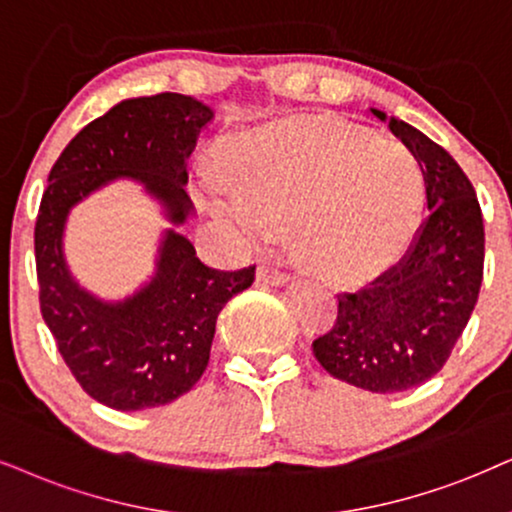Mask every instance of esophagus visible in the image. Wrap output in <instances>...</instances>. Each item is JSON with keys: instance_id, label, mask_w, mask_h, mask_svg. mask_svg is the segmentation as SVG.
Returning <instances> with one entry per match:
<instances>
[{"instance_id": "obj_1", "label": "esophagus", "mask_w": 512, "mask_h": 512, "mask_svg": "<svg viewBox=\"0 0 512 512\" xmlns=\"http://www.w3.org/2000/svg\"><path fill=\"white\" fill-rule=\"evenodd\" d=\"M257 281L269 283V286H283V283L288 281V276L283 274V271L271 267V264H260V267H257Z\"/></svg>"}]
</instances>
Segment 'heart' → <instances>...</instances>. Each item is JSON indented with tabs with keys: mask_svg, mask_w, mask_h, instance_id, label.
Masks as SVG:
<instances>
[{
	"mask_svg": "<svg viewBox=\"0 0 512 512\" xmlns=\"http://www.w3.org/2000/svg\"><path fill=\"white\" fill-rule=\"evenodd\" d=\"M234 181L205 179V203L243 243L290 229L304 267L366 278L411 241L423 179L404 146L328 118H297L231 148Z\"/></svg>",
	"mask_w": 512,
	"mask_h": 512,
	"instance_id": "1",
	"label": "heart"
}]
</instances>
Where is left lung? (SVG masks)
I'll return each mask as SVG.
<instances>
[{"instance_id":"left-lung-1","label":"left lung","mask_w":512,"mask_h":512,"mask_svg":"<svg viewBox=\"0 0 512 512\" xmlns=\"http://www.w3.org/2000/svg\"><path fill=\"white\" fill-rule=\"evenodd\" d=\"M371 113L416 158L428 215L394 267L338 295V319L312 347L333 378L392 394L442 371L468 326L482 286L484 224L470 179L442 146L409 122Z\"/></svg>"}]
</instances>
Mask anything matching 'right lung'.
<instances>
[{
    "label": "right lung",
    "mask_w": 512,
    "mask_h": 512,
    "mask_svg": "<svg viewBox=\"0 0 512 512\" xmlns=\"http://www.w3.org/2000/svg\"><path fill=\"white\" fill-rule=\"evenodd\" d=\"M210 106L184 94L120 101L75 134L49 172L35 224L42 319L89 397L118 411L165 406L208 368L217 316L255 281V267L210 269L186 236L167 229L155 274L137 293L106 302L84 290L63 255L70 210L115 179L144 184L172 224L191 217L186 163Z\"/></svg>",
    "instance_id": "right-lung-1"
}]
</instances>
